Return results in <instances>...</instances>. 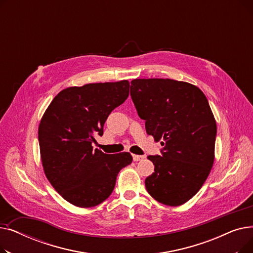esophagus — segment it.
<instances>
[{"instance_id": "esophagus-1", "label": "esophagus", "mask_w": 253, "mask_h": 253, "mask_svg": "<svg viewBox=\"0 0 253 253\" xmlns=\"http://www.w3.org/2000/svg\"><path fill=\"white\" fill-rule=\"evenodd\" d=\"M132 158H133V161H140L142 159H144L143 156H139V155H132Z\"/></svg>"}]
</instances>
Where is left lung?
<instances>
[{
	"mask_svg": "<svg viewBox=\"0 0 253 253\" xmlns=\"http://www.w3.org/2000/svg\"><path fill=\"white\" fill-rule=\"evenodd\" d=\"M130 95L145 130L163 139L161 156H149L155 172L148 193L162 204L179 206L202 188L214 162L216 122L204 93L171 79H135Z\"/></svg>",
	"mask_w": 253,
	"mask_h": 253,
	"instance_id": "obj_1",
	"label": "left lung"
}]
</instances>
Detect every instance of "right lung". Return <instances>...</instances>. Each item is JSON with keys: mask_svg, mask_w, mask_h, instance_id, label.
<instances>
[{"mask_svg": "<svg viewBox=\"0 0 253 253\" xmlns=\"http://www.w3.org/2000/svg\"><path fill=\"white\" fill-rule=\"evenodd\" d=\"M129 82L69 87L54 97L39 125V144L46 177L71 204L88 208L106 200L117 175L132 162L130 153L93 150L95 136L114 109L129 95Z\"/></svg>", "mask_w": 253, "mask_h": 253, "instance_id": "1", "label": "right lung"}]
</instances>
